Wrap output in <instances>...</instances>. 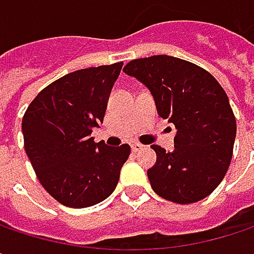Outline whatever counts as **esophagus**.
I'll use <instances>...</instances> for the list:
<instances>
[{"label": "esophagus", "mask_w": 254, "mask_h": 254, "mask_svg": "<svg viewBox=\"0 0 254 254\" xmlns=\"http://www.w3.org/2000/svg\"><path fill=\"white\" fill-rule=\"evenodd\" d=\"M130 148H132V151H135V153H136V151L142 150V148H144V145H142V144H139V142H132V144H130Z\"/></svg>", "instance_id": "obj_1"}]
</instances>
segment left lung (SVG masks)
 Listing matches in <instances>:
<instances>
[{
    "instance_id": "1",
    "label": "left lung",
    "mask_w": 254,
    "mask_h": 254,
    "mask_svg": "<svg viewBox=\"0 0 254 254\" xmlns=\"http://www.w3.org/2000/svg\"><path fill=\"white\" fill-rule=\"evenodd\" d=\"M124 72L150 89L159 116L177 127L174 151L151 145V188L178 204L206 198L228 171L237 133L224 88L203 67L165 54L132 60Z\"/></svg>"
}]
</instances>
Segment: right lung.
<instances>
[{"label":"right lung","instance_id":"1","mask_svg":"<svg viewBox=\"0 0 254 254\" xmlns=\"http://www.w3.org/2000/svg\"><path fill=\"white\" fill-rule=\"evenodd\" d=\"M124 63L72 72L45 86L26 110L22 130L32 168L51 197L67 207H89L116 188L130 147L95 142L112 88Z\"/></svg>","mask_w":254,"mask_h":254}]
</instances>
